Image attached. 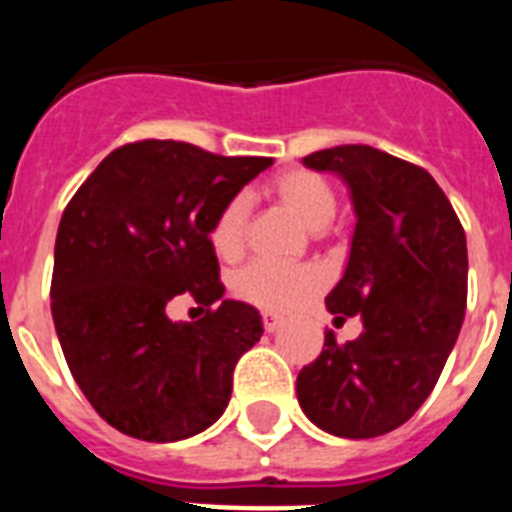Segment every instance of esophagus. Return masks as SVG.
Here are the masks:
<instances>
[{
  "label": "esophagus",
  "mask_w": 512,
  "mask_h": 512,
  "mask_svg": "<svg viewBox=\"0 0 512 512\" xmlns=\"http://www.w3.org/2000/svg\"><path fill=\"white\" fill-rule=\"evenodd\" d=\"M281 321H284V319H281L279 313H273V311L263 313V327L268 329V332H276V329L281 327Z\"/></svg>",
  "instance_id": "obj_1"
}]
</instances>
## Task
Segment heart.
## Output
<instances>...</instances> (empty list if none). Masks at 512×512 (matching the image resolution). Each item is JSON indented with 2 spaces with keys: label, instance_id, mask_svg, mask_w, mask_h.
Masks as SVG:
<instances>
[{
  "label": "heart",
  "instance_id": "1",
  "mask_svg": "<svg viewBox=\"0 0 512 512\" xmlns=\"http://www.w3.org/2000/svg\"><path fill=\"white\" fill-rule=\"evenodd\" d=\"M273 196L308 228L324 231L337 212L335 188L327 177L311 170H287L273 177ZM244 228H247V199L233 196L220 207L209 228V241L217 257L236 260L244 252ZM319 287V273L305 265H276L257 260L236 273L233 292L247 303L265 311H289L303 303Z\"/></svg>",
  "mask_w": 512,
  "mask_h": 512
}]
</instances>
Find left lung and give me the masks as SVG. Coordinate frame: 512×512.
<instances>
[{
	"instance_id": "left-lung-1",
	"label": "left lung",
	"mask_w": 512,
	"mask_h": 512,
	"mask_svg": "<svg viewBox=\"0 0 512 512\" xmlns=\"http://www.w3.org/2000/svg\"><path fill=\"white\" fill-rule=\"evenodd\" d=\"M348 185L356 231L329 313L361 316L364 332L324 350L297 374L305 417L340 438H374L404 425L436 388L468 303V241L438 183L417 164L372 146L305 156Z\"/></svg>"
}]
</instances>
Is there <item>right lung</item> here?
I'll return each instance as SVG.
<instances>
[{
  "instance_id": "obj_1",
  "label": "right lung",
  "mask_w": 512,
  "mask_h": 512,
  "mask_svg": "<svg viewBox=\"0 0 512 512\" xmlns=\"http://www.w3.org/2000/svg\"><path fill=\"white\" fill-rule=\"evenodd\" d=\"M271 164L140 140L111 151L68 201L52 321L76 385L124 436L183 441L231 401L233 366L263 337V321L252 305L223 300L209 228ZM177 294L207 304L208 316L172 322L166 305Z\"/></svg>"
}]
</instances>
